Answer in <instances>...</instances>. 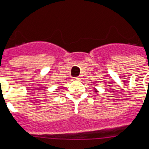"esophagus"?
Wrapping results in <instances>:
<instances>
[{
	"label": "esophagus",
	"mask_w": 149,
	"mask_h": 149,
	"mask_svg": "<svg viewBox=\"0 0 149 149\" xmlns=\"http://www.w3.org/2000/svg\"><path fill=\"white\" fill-rule=\"evenodd\" d=\"M81 79V77L79 76V77H76V78H73V80H75V81H77V80H80Z\"/></svg>",
	"instance_id": "1"
}]
</instances>
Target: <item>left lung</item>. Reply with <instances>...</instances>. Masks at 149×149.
Masks as SVG:
<instances>
[{
  "mask_svg": "<svg viewBox=\"0 0 149 149\" xmlns=\"http://www.w3.org/2000/svg\"><path fill=\"white\" fill-rule=\"evenodd\" d=\"M94 91H95V93H98V92H99V91H97V89H96V88H94Z\"/></svg>",
  "mask_w": 149,
  "mask_h": 149,
  "instance_id": "left-lung-1",
  "label": "left lung"
}]
</instances>
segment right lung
<instances>
[{
    "instance_id": "right-lung-1",
    "label": "right lung",
    "mask_w": 149,
    "mask_h": 149,
    "mask_svg": "<svg viewBox=\"0 0 149 149\" xmlns=\"http://www.w3.org/2000/svg\"><path fill=\"white\" fill-rule=\"evenodd\" d=\"M58 89H59V88H58V89H57V90H58Z\"/></svg>"
}]
</instances>
